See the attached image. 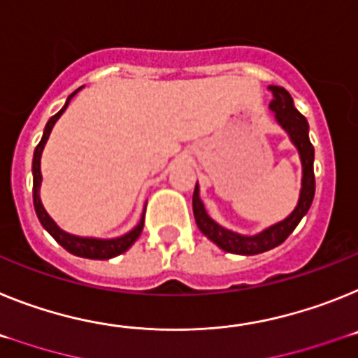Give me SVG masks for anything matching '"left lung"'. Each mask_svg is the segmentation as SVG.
<instances>
[{"mask_svg": "<svg viewBox=\"0 0 358 358\" xmlns=\"http://www.w3.org/2000/svg\"><path fill=\"white\" fill-rule=\"evenodd\" d=\"M272 92V102L270 110L275 113V120L279 126L288 133L290 141L299 151L301 164H303V182H301V194L297 207L288 217L275 225L268 227L263 232L256 236H241L238 232H232L225 227L217 225L213 217L207 214L203 207V201L200 200V187H194L192 194V213L196 225L207 238L216 243L217 247L231 254H241V256H254V254L266 252L270 248L281 245L288 236L294 232V229L299 225L303 216L308 213L310 205L315 194V175H313V145L308 136V120L304 119L299 111L295 110L294 99L290 93L281 86H270Z\"/></svg>", "mask_w": 358, "mask_h": 358, "instance_id": "1", "label": "left lung"}]
</instances>
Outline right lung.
Segmentation results:
<instances>
[{"label": "right lung", "instance_id": "1", "mask_svg": "<svg viewBox=\"0 0 358 358\" xmlns=\"http://www.w3.org/2000/svg\"><path fill=\"white\" fill-rule=\"evenodd\" d=\"M79 90H76V92L71 93L70 97L66 99V104L61 108V111H57V113H55L54 117H52V119L46 122L45 133H43L41 142L37 144L36 151H34V160H32L34 209H36V214H37V217H39L41 225L45 227V231L48 232V234L52 236V238H54L55 241L61 245V247L66 248L70 254H73V256H79V257H86V259H111V257L126 252L127 248L131 247L136 239H138L142 229H144V214H142L138 225H136L133 231L127 232V234L120 236V238H115V239L79 238V236L68 234V232H64L63 229H59L57 223H55L54 220L48 216V213H46L45 207H43V203H41V198H39V187H41V153H43V148H45L46 141H48L50 131H52L54 124L57 122L59 117L64 113V110H66L68 104H70L71 97H73V95H76Z\"/></svg>", "mask_w": 358, "mask_h": 358}]
</instances>
